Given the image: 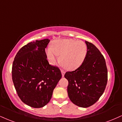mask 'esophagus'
<instances>
[{
    "instance_id": "obj_1",
    "label": "esophagus",
    "mask_w": 122,
    "mask_h": 122,
    "mask_svg": "<svg viewBox=\"0 0 122 122\" xmlns=\"http://www.w3.org/2000/svg\"><path fill=\"white\" fill-rule=\"evenodd\" d=\"M61 73H62V77H64V75H65V71H64V70H61Z\"/></svg>"
}]
</instances>
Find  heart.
I'll list each match as a JSON object with an SVG mask.
<instances>
[{
  "label": "heart",
  "mask_w": 122,
  "mask_h": 122,
  "mask_svg": "<svg viewBox=\"0 0 122 122\" xmlns=\"http://www.w3.org/2000/svg\"><path fill=\"white\" fill-rule=\"evenodd\" d=\"M86 44L82 41L73 39H62L53 42L45 52L50 64H55L57 56L62 66L68 70H74L82 64L87 55Z\"/></svg>",
  "instance_id": "obj_1"
}]
</instances>
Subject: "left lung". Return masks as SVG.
Wrapping results in <instances>:
<instances>
[{
  "mask_svg": "<svg viewBox=\"0 0 122 122\" xmlns=\"http://www.w3.org/2000/svg\"><path fill=\"white\" fill-rule=\"evenodd\" d=\"M87 52L78 68L65 73L67 94L74 105L86 108L94 105L103 94L107 82V69L103 56L91 42L85 41Z\"/></svg>",
  "mask_w": 122,
  "mask_h": 122,
  "instance_id": "8db88e82",
  "label": "left lung"
}]
</instances>
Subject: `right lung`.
<instances>
[{
    "instance_id": "obj_1",
    "label": "right lung",
    "mask_w": 122,
    "mask_h": 122,
    "mask_svg": "<svg viewBox=\"0 0 122 122\" xmlns=\"http://www.w3.org/2000/svg\"><path fill=\"white\" fill-rule=\"evenodd\" d=\"M48 39L29 42L14 58L12 76L17 95L25 104L40 108L49 103L62 77L58 67L49 65L45 49Z\"/></svg>"
}]
</instances>
